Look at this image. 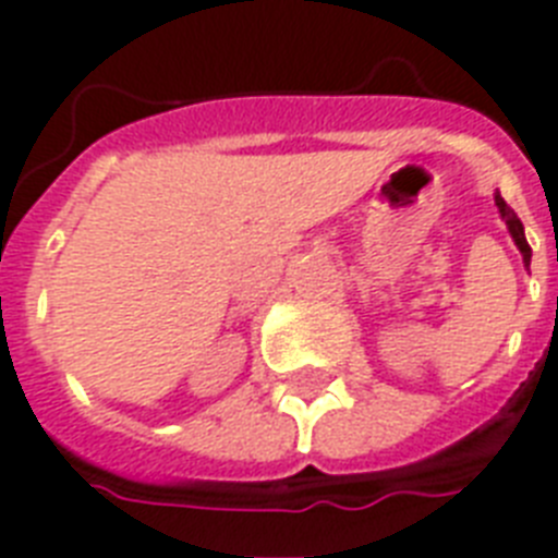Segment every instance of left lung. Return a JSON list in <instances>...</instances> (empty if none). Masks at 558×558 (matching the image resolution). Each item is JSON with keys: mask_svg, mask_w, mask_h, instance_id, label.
<instances>
[{"mask_svg": "<svg viewBox=\"0 0 558 558\" xmlns=\"http://www.w3.org/2000/svg\"><path fill=\"white\" fill-rule=\"evenodd\" d=\"M495 205H498V214H501V219L507 222V228H510L512 243L519 245L521 257H524V266H530V257H533V252H530L527 236H524V226H521V219L515 217V210H512L510 205L501 199V193H495Z\"/></svg>", "mask_w": 558, "mask_h": 558, "instance_id": "obj_1", "label": "left lung"}]
</instances>
